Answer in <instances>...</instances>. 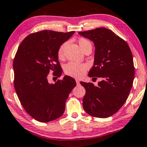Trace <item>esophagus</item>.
<instances>
[{
	"instance_id": "1",
	"label": "esophagus",
	"mask_w": 147,
	"mask_h": 147,
	"mask_svg": "<svg viewBox=\"0 0 147 147\" xmlns=\"http://www.w3.org/2000/svg\"><path fill=\"white\" fill-rule=\"evenodd\" d=\"M76 83H77V84H78H78H80V81L78 80H77V79L76 80Z\"/></svg>"
}]
</instances>
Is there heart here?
<instances>
[{
	"mask_svg": "<svg viewBox=\"0 0 147 147\" xmlns=\"http://www.w3.org/2000/svg\"><path fill=\"white\" fill-rule=\"evenodd\" d=\"M78 43L80 48L83 50H85L88 46H91V43L89 41L84 38H80L78 39ZM66 43H63L59 47L58 50V57L59 59H63L64 57V50ZM88 66L84 63H78L74 62H69L65 66L64 70L67 75L74 78H80L84 75V74L87 69Z\"/></svg>",
	"mask_w": 147,
	"mask_h": 147,
	"instance_id": "obj_1",
	"label": "heart"
}]
</instances>
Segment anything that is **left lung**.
Masks as SVG:
<instances>
[{"label":"left lung","instance_id":"8db88e82","mask_svg":"<svg viewBox=\"0 0 147 147\" xmlns=\"http://www.w3.org/2000/svg\"><path fill=\"white\" fill-rule=\"evenodd\" d=\"M78 33L93 41L95 47L88 76L103 78L97 86L80 82L86 90L83 108L93 117H109L125 104L133 85L135 69L131 51L124 39L106 28Z\"/></svg>","mask_w":147,"mask_h":147}]
</instances>
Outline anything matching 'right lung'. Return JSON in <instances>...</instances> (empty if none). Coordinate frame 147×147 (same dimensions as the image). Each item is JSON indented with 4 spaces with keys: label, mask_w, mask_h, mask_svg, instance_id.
I'll use <instances>...</instances> for the list:
<instances>
[{
    "label": "right lung",
    "mask_w": 147,
    "mask_h": 147,
    "mask_svg": "<svg viewBox=\"0 0 147 147\" xmlns=\"http://www.w3.org/2000/svg\"><path fill=\"white\" fill-rule=\"evenodd\" d=\"M68 32L44 30L30 34L22 41L13 60L14 87L22 106L39 122H49L64 113L65 102L76 83L65 76L55 84L48 82L49 73L60 77L58 60L61 45L71 37Z\"/></svg>",
    "instance_id": "obj_1"
}]
</instances>
